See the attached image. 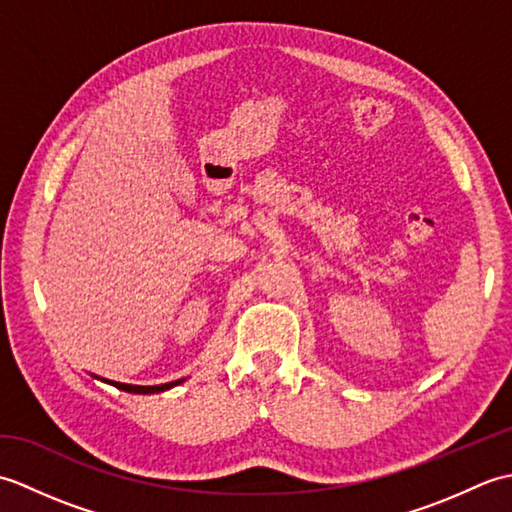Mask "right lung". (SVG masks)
<instances>
[{"label":"right lung","instance_id":"1","mask_svg":"<svg viewBox=\"0 0 512 512\" xmlns=\"http://www.w3.org/2000/svg\"><path fill=\"white\" fill-rule=\"evenodd\" d=\"M92 376H94V378H99V380H103V383H107V385H114L116 389L127 391V394H160V391H167V389L176 387V385H180V383H184V380H187V378H180V380H173V383H165V385H149V387H145V385L116 383V380H107V378H101V376H96V374H92Z\"/></svg>","mask_w":512,"mask_h":512}]
</instances>
